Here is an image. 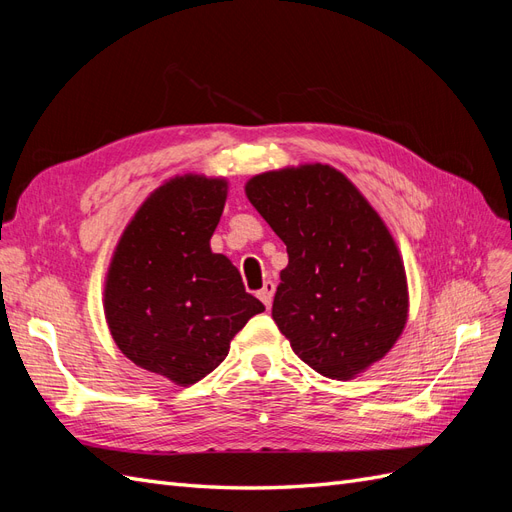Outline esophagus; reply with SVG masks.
<instances>
[{
    "instance_id": "1",
    "label": "esophagus",
    "mask_w": 512,
    "mask_h": 512,
    "mask_svg": "<svg viewBox=\"0 0 512 512\" xmlns=\"http://www.w3.org/2000/svg\"><path fill=\"white\" fill-rule=\"evenodd\" d=\"M273 294H275V284L271 282V280H267L265 282V286H262L260 290H258V299L265 303L267 307H271V303H273Z\"/></svg>"
}]
</instances>
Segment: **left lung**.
<instances>
[{
  "label": "left lung",
  "instance_id": "obj_1",
  "mask_svg": "<svg viewBox=\"0 0 512 512\" xmlns=\"http://www.w3.org/2000/svg\"><path fill=\"white\" fill-rule=\"evenodd\" d=\"M245 194L286 243L271 316L294 354L333 380L380 361L408 318L404 265L380 215L324 164L258 175Z\"/></svg>",
  "mask_w": 512,
  "mask_h": 512
}]
</instances>
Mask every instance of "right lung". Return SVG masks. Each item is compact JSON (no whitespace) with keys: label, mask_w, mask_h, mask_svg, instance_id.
<instances>
[{"label":"right lung","mask_w":512,"mask_h":512,"mask_svg":"<svg viewBox=\"0 0 512 512\" xmlns=\"http://www.w3.org/2000/svg\"><path fill=\"white\" fill-rule=\"evenodd\" d=\"M226 203V181L177 177L153 192L117 245L104 312L132 363L188 386L228 354L230 339L262 305L209 239Z\"/></svg>","instance_id":"1"}]
</instances>
